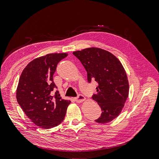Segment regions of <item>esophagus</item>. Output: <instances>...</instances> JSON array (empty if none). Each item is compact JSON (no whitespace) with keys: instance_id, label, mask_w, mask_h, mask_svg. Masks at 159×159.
Listing matches in <instances>:
<instances>
[{"instance_id":"1","label":"esophagus","mask_w":159,"mask_h":159,"mask_svg":"<svg viewBox=\"0 0 159 159\" xmlns=\"http://www.w3.org/2000/svg\"><path fill=\"white\" fill-rule=\"evenodd\" d=\"M85 100V97L83 96V95H81V94L79 95L77 97L75 98V101H76V102L78 103L83 102Z\"/></svg>"}]
</instances>
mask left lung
<instances>
[{
  "instance_id": "left-lung-1",
  "label": "left lung",
  "mask_w": 159,
  "mask_h": 159,
  "mask_svg": "<svg viewBox=\"0 0 159 159\" xmlns=\"http://www.w3.org/2000/svg\"><path fill=\"white\" fill-rule=\"evenodd\" d=\"M85 67L89 83H98L92 99L102 108V115L95 122H111L122 112L129 97V84L122 63L111 52L97 47L73 52Z\"/></svg>"
}]
</instances>
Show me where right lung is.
I'll list each match as a JSON object with an SVG mask.
<instances>
[{
	"label": "right lung",
	"instance_id": "right-lung-1",
	"mask_svg": "<svg viewBox=\"0 0 159 159\" xmlns=\"http://www.w3.org/2000/svg\"><path fill=\"white\" fill-rule=\"evenodd\" d=\"M67 53H48L32 60L23 70L16 88V100L34 125L56 127L65 117L70 100L62 99L53 76L57 63Z\"/></svg>",
	"mask_w": 159,
	"mask_h": 159
}]
</instances>
